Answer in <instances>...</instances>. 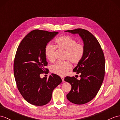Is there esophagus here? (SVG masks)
Here are the masks:
<instances>
[{
	"mask_svg": "<svg viewBox=\"0 0 120 120\" xmlns=\"http://www.w3.org/2000/svg\"><path fill=\"white\" fill-rule=\"evenodd\" d=\"M61 78H62V80L63 81H64V77H61Z\"/></svg>",
	"mask_w": 120,
	"mask_h": 120,
	"instance_id": "1",
	"label": "esophagus"
}]
</instances>
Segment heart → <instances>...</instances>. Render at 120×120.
Here are the masks:
<instances>
[{
    "label": "heart",
    "instance_id": "b5f03b06",
    "mask_svg": "<svg viewBox=\"0 0 120 120\" xmlns=\"http://www.w3.org/2000/svg\"><path fill=\"white\" fill-rule=\"evenodd\" d=\"M56 46L48 43L45 47V54L50 62L53 63L56 60L55 52L57 47L66 51L64 62H58L50 67L51 71L60 76L65 75L71 68L70 62L74 64L79 63L84 55L86 48L84 44L78 43L77 40L70 36H63L57 38L55 40Z\"/></svg>",
    "mask_w": 120,
    "mask_h": 120
}]
</instances>
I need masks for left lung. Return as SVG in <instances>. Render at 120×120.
Listing matches in <instances>:
<instances>
[{
	"mask_svg": "<svg viewBox=\"0 0 120 120\" xmlns=\"http://www.w3.org/2000/svg\"><path fill=\"white\" fill-rule=\"evenodd\" d=\"M66 31L78 34L86 48L84 55L73 71L80 74V80L74 76H66L65 81L71 84L67 95L68 100L76 104H83L91 101L100 90L105 75V57L97 39L88 30L77 28Z\"/></svg>",
	"mask_w": 120,
	"mask_h": 120,
	"instance_id": "1",
	"label": "left lung"
}]
</instances>
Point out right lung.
Masks as SVG:
<instances>
[{
	"instance_id": "1",
	"label": "right lung",
	"mask_w": 120,
	"mask_h": 120,
	"mask_svg": "<svg viewBox=\"0 0 120 120\" xmlns=\"http://www.w3.org/2000/svg\"><path fill=\"white\" fill-rule=\"evenodd\" d=\"M58 34L56 31L34 30L23 38L18 47L14 61L15 79L20 94L31 104L43 106L50 102L53 90L62 80L51 74L48 78L40 75L49 70L45 54L47 43Z\"/></svg>"
}]
</instances>
